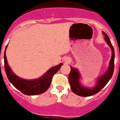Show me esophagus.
<instances>
[{"mask_svg": "<svg viewBox=\"0 0 120 120\" xmlns=\"http://www.w3.org/2000/svg\"><path fill=\"white\" fill-rule=\"evenodd\" d=\"M70 61H71V60H70L69 58H66V59H64V62L66 63H69Z\"/></svg>", "mask_w": 120, "mask_h": 120, "instance_id": "1", "label": "esophagus"}]
</instances>
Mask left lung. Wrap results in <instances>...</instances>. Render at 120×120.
<instances>
[{
  "instance_id": "left-lung-1",
  "label": "left lung",
  "mask_w": 120,
  "mask_h": 120,
  "mask_svg": "<svg viewBox=\"0 0 120 120\" xmlns=\"http://www.w3.org/2000/svg\"><path fill=\"white\" fill-rule=\"evenodd\" d=\"M103 34L105 35V40L107 42L108 45L110 46L112 51V55L110 61V66H109V69L107 70V71L101 77L98 79V80H97V84L95 87H94L93 89H87L83 86H80V83H79L80 77H79V74L77 70L71 67V72L68 76L69 82L71 85L72 91L77 95L82 97H89L99 92L100 91L107 85V84L109 82V81L110 80V79L112 78V75L113 74L114 68H115V63H114L115 51H114L113 46L112 45V43L110 41L109 36L105 32H103Z\"/></svg>"
}]
</instances>
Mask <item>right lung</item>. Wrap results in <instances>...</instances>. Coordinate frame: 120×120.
<instances>
[{
	"label": "right lung",
	"instance_id": "1",
	"mask_svg": "<svg viewBox=\"0 0 120 120\" xmlns=\"http://www.w3.org/2000/svg\"><path fill=\"white\" fill-rule=\"evenodd\" d=\"M7 46L5 47V49ZM63 64L51 68L41 77L36 80H26L20 79L15 75L11 71L7 61L5 51L4 52V68L7 77L15 88H17L23 94L34 95L43 94L48 89L51 83L52 77L59 70Z\"/></svg>",
	"mask_w": 120,
	"mask_h": 120
}]
</instances>
